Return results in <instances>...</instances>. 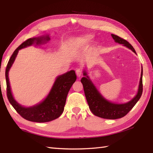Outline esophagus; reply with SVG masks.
Segmentation results:
<instances>
[{"mask_svg":"<svg viewBox=\"0 0 153 153\" xmlns=\"http://www.w3.org/2000/svg\"><path fill=\"white\" fill-rule=\"evenodd\" d=\"M76 73L77 76L80 77L82 74V69H81V68H77V69H76Z\"/></svg>","mask_w":153,"mask_h":153,"instance_id":"esophagus-1","label":"esophagus"}]
</instances>
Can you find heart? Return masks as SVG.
<instances>
[{
  "instance_id": "obj_1",
  "label": "heart",
  "mask_w": 153,
  "mask_h": 153,
  "mask_svg": "<svg viewBox=\"0 0 153 153\" xmlns=\"http://www.w3.org/2000/svg\"><path fill=\"white\" fill-rule=\"evenodd\" d=\"M91 39V37H86V41H88L89 39Z\"/></svg>"
}]
</instances>
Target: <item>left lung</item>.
<instances>
[{"mask_svg":"<svg viewBox=\"0 0 153 153\" xmlns=\"http://www.w3.org/2000/svg\"><path fill=\"white\" fill-rule=\"evenodd\" d=\"M112 37L116 43L122 44L136 53L132 45L129 44L126 40L114 34H112ZM83 75L85 76V77H82L81 82L83 84L84 92H85V95L89 109L94 115L100 118L110 120L121 118L130 111L141 98L143 93V69L141 70L140 82H139L137 95L130 101L124 104L112 103L105 99L100 95L91 81L89 79L85 71H83Z\"/></svg>","mask_w":153,"mask_h":153,"instance_id":"1","label":"left lung"}]
</instances>
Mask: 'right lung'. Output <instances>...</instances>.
I'll return each mask as SVG.
<instances>
[{
    "label": "right lung",
    "instance_id": "obj_1",
    "mask_svg": "<svg viewBox=\"0 0 153 153\" xmlns=\"http://www.w3.org/2000/svg\"><path fill=\"white\" fill-rule=\"evenodd\" d=\"M50 40L49 35L28 39L16 48L8 62L6 68V95L10 103L22 118L35 122H47L58 118L64 111L68 93L77 79L74 70L57 77L48 96L43 102L31 107H24L14 100L11 92L8 79V71L14 63L19 49L31 46L33 44L40 45Z\"/></svg>",
    "mask_w": 153,
    "mask_h": 153
}]
</instances>
